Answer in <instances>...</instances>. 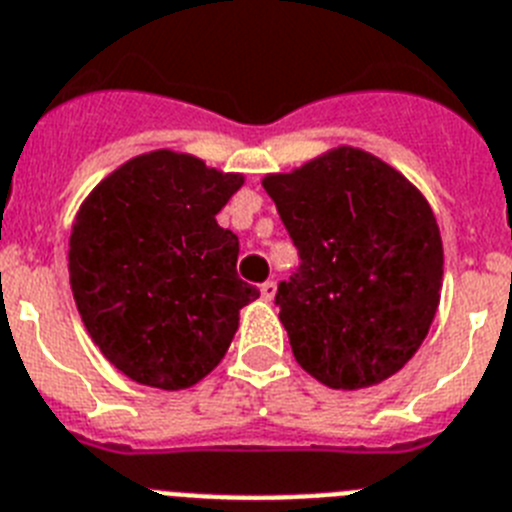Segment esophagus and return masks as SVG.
I'll return each mask as SVG.
<instances>
[{
    "label": "esophagus",
    "mask_w": 512,
    "mask_h": 512,
    "mask_svg": "<svg viewBox=\"0 0 512 512\" xmlns=\"http://www.w3.org/2000/svg\"><path fill=\"white\" fill-rule=\"evenodd\" d=\"M275 291H278V286H275L273 281H265V283H262V286H260V296H262V299H265V301H273V299H275Z\"/></svg>",
    "instance_id": "34e87169"
}]
</instances>
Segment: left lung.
I'll return each instance as SVG.
<instances>
[{"label":"left lung","instance_id":"1","mask_svg":"<svg viewBox=\"0 0 512 512\" xmlns=\"http://www.w3.org/2000/svg\"><path fill=\"white\" fill-rule=\"evenodd\" d=\"M262 188L299 247L278 319L299 366L330 389H368L407 366L443 288V239L428 198L358 146L322 151Z\"/></svg>","mask_w":512,"mask_h":512}]
</instances>
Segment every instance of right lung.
<instances>
[{"mask_svg":"<svg viewBox=\"0 0 512 512\" xmlns=\"http://www.w3.org/2000/svg\"><path fill=\"white\" fill-rule=\"evenodd\" d=\"M244 185L185 151L123 162L79 206L69 283L100 353L136 384L180 391L229 350L239 309L260 296L239 281V239L216 213Z\"/></svg>","mask_w":512,"mask_h":512,"instance_id":"right-lung-1","label":"right lung"}]
</instances>
